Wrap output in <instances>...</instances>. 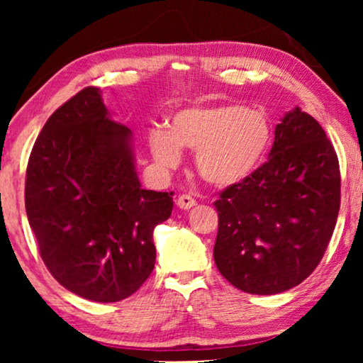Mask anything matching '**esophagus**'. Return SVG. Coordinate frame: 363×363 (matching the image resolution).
Returning a JSON list of instances; mask_svg holds the SVG:
<instances>
[{"label":"esophagus","instance_id":"34e87169","mask_svg":"<svg viewBox=\"0 0 363 363\" xmlns=\"http://www.w3.org/2000/svg\"><path fill=\"white\" fill-rule=\"evenodd\" d=\"M195 205H196V201L193 200L190 195H182V196H178V200H177V206L180 208V210H190V208H193Z\"/></svg>","mask_w":363,"mask_h":363}]
</instances>
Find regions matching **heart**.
<instances>
[{
    "instance_id": "b5f03b06",
    "label": "heart",
    "mask_w": 363,
    "mask_h": 363,
    "mask_svg": "<svg viewBox=\"0 0 363 363\" xmlns=\"http://www.w3.org/2000/svg\"><path fill=\"white\" fill-rule=\"evenodd\" d=\"M272 123L266 112L238 104L188 107L172 117L170 128L150 132V148L163 170L182 163V147L196 150L203 180L218 188L246 182L266 160L272 145Z\"/></svg>"
}]
</instances>
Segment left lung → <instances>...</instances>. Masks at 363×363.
<instances>
[{
	"label": "left lung",
	"mask_w": 363,
	"mask_h": 363,
	"mask_svg": "<svg viewBox=\"0 0 363 363\" xmlns=\"http://www.w3.org/2000/svg\"><path fill=\"white\" fill-rule=\"evenodd\" d=\"M221 276L250 294H279L312 274L340 208V170L324 128L299 107L277 123L269 158L215 201Z\"/></svg>",
	"instance_id": "8db88e82"
}]
</instances>
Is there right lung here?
Returning <instances> with one entry per match:
<instances>
[{
	"label": "right lung",
	"mask_w": 363,
	"mask_h": 363,
	"mask_svg": "<svg viewBox=\"0 0 363 363\" xmlns=\"http://www.w3.org/2000/svg\"><path fill=\"white\" fill-rule=\"evenodd\" d=\"M172 196L143 190L130 128L112 121L97 87L48 118L28 162L26 215L44 264L89 301H122L148 279Z\"/></svg>",
	"instance_id": "right-lung-1"
}]
</instances>
